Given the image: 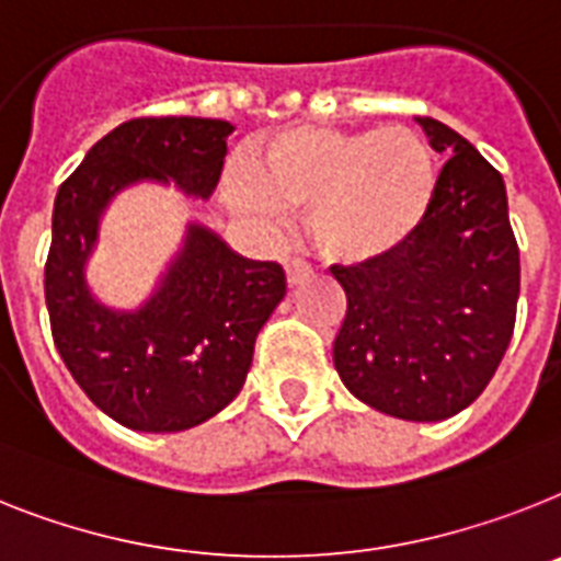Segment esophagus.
<instances>
[{
    "label": "esophagus",
    "mask_w": 561,
    "mask_h": 561,
    "mask_svg": "<svg viewBox=\"0 0 561 561\" xmlns=\"http://www.w3.org/2000/svg\"><path fill=\"white\" fill-rule=\"evenodd\" d=\"M285 271H288V282L290 285H302L305 279H308L310 276V265L308 262H302V259H290L288 265H285Z\"/></svg>",
    "instance_id": "obj_1"
}]
</instances>
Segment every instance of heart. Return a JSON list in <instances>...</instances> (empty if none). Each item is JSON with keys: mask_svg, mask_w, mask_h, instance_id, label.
<instances>
[{"mask_svg": "<svg viewBox=\"0 0 561 561\" xmlns=\"http://www.w3.org/2000/svg\"><path fill=\"white\" fill-rule=\"evenodd\" d=\"M436 159L411 128H288L253 157L239 196L262 214L310 208V237L333 262L368 265L397 253L425 222Z\"/></svg>", "mask_w": 561, "mask_h": 561, "instance_id": "heart-1", "label": "heart"}]
</instances>
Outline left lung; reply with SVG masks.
<instances>
[{"instance_id": "obj_1", "label": "left lung", "mask_w": 561, "mask_h": 561, "mask_svg": "<svg viewBox=\"0 0 561 561\" xmlns=\"http://www.w3.org/2000/svg\"><path fill=\"white\" fill-rule=\"evenodd\" d=\"M416 122L448 162L425 222L397 253L331 267L347 296L333 365L359 402L439 422L488 388L511 345L519 244L502 173L448 125Z\"/></svg>"}]
</instances>
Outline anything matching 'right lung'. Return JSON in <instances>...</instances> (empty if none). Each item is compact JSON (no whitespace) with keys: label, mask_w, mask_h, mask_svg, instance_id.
I'll list each match as a JSON object with an SVG mask.
<instances>
[{"label":"right lung","mask_w":561,"mask_h":561,"mask_svg":"<svg viewBox=\"0 0 561 561\" xmlns=\"http://www.w3.org/2000/svg\"><path fill=\"white\" fill-rule=\"evenodd\" d=\"M230 134V122L199 116L122 122L56 193L45 262L54 345L88 399L130 431H187L233 402L288 288L282 265L239 256L202 225H187L182 251L136 310L107 308L84 282L113 196L136 182H173L208 199Z\"/></svg>","instance_id":"right-lung-1"}]
</instances>
